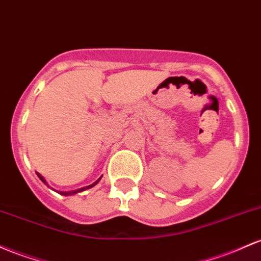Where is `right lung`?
<instances>
[{"label":"right lung","instance_id":"add662e5","mask_svg":"<svg viewBox=\"0 0 261 261\" xmlns=\"http://www.w3.org/2000/svg\"><path fill=\"white\" fill-rule=\"evenodd\" d=\"M37 176L39 177V179H41V181L44 183V185H47V187H49V185H48V182L45 181L44 179V177L42 176L41 173H38L37 172ZM100 179H101V177H100V178L98 179V181H95L93 183V185H89V186H85V187H82V188H79V190H75V191H69V192H62V191H56L54 190V188H51V190L53 191H56L57 193H59V194H62V196H71V194H75V193H79V192H83V191H87V190H89V188H91V187H94V186L95 185H98V182L100 181Z\"/></svg>","mask_w":261,"mask_h":261}]
</instances>
